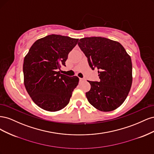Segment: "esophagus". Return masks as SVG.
Listing matches in <instances>:
<instances>
[{
  "label": "esophagus",
  "instance_id": "34e87169",
  "mask_svg": "<svg viewBox=\"0 0 154 154\" xmlns=\"http://www.w3.org/2000/svg\"><path fill=\"white\" fill-rule=\"evenodd\" d=\"M85 81V79H83V78H80V82H83Z\"/></svg>",
  "mask_w": 154,
  "mask_h": 154
}]
</instances>
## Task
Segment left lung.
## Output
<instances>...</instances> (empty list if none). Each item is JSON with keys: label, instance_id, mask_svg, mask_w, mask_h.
Wrapping results in <instances>:
<instances>
[{"label": "left lung", "instance_id": "8db88e82", "mask_svg": "<svg viewBox=\"0 0 154 154\" xmlns=\"http://www.w3.org/2000/svg\"><path fill=\"white\" fill-rule=\"evenodd\" d=\"M78 45L92 70L97 69L100 81H88V102L96 109L110 112L118 109L128 96L132 83L130 55L118 42L104 37L81 38Z\"/></svg>", "mask_w": 154, "mask_h": 154}]
</instances>
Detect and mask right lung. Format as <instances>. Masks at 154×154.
I'll return each mask as SVG.
<instances>
[{
	"label": "right lung",
	"mask_w": 154,
	"mask_h": 154,
	"mask_svg": "<svg viewBox=\"0 0 154 154\" xmlns=\"http://www.w3.org/2000/svg\"><path fill=\"white\" fill-rule=\"evenodd\" d=\"M79 39L50 35L37 40L26 55L23 63L24 83L34 103L49 112L62 110L69 103L78 77L60 73L68 54Z\"/></svg>",
	"instance_id": "add662e5"
}]
</instances>
